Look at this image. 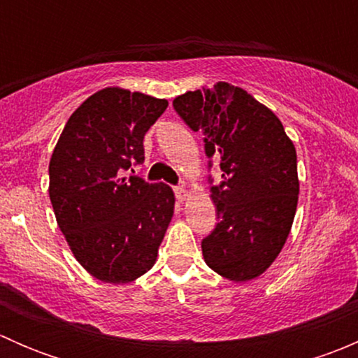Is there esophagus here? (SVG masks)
Wrapping results in <instances>:
<instances>
[{"label": "esophagus", "mask_w": 358, "mask_h": 358, "mask_svg": "<svg viewBox=\"0 0 358 358\" xmlns=\"http://www.w3.org/2000/svg\"><path fill=\"white\" fill-rule=\"evenodd\" d=\"M173 190H175V196L178 201H185L189 197V192H187L185 187H175Z\"/></svg>", "instance_id": "esophagus-1"}]
</instances>
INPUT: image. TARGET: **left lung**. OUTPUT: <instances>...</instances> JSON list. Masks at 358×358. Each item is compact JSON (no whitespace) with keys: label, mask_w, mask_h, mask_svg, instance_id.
Wrapping results in <instances>:
<instances>
[{"label":"left lung","mask_w":358,"mask_h":358,"mask_svg":"<svg viewBox=\"0 0 358 358\" xmlns=\"http://www.w3.org/2000/svg\"><path fill=\"white\" fill-rule=\"evenodd\" d=\"M173 107L204 136L209 169L220 157L222 182L208 176L218 223L201 243L204 262L229 280L255 279L279 256L294 220V145L272 110L229 83L187 92Z\"/></svg>","instance_id":"obj_1"}]
</instances>
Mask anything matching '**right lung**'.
Instances as JSON below:
<instances>
[{
	"label": "right lung",
	"mask_w": 358,
	"mask_h": 358,
	"mask_svg": "<svg viewBox=\"0 0 358 358\" xmlns=\"http://www.w3.org/2000/svg\"><path fill=\"white\" fill-rule=\"evenodd\" d=\"M168 102L121 88L96 92L69 117L50 161V201L76 259L126 284L152 268L175 194L135 173L143 136Z\"/></svg>",
	"instance_id": "right-lung-1"
}]
</instances>
